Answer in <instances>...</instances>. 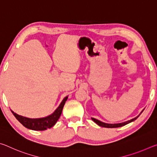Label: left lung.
Masks as SVG:
<instances>
[{
    "mask_svg": "<svg viewBox=\"0 0 157 157\" xmlns=\"http://www.w3.org/2000/svg\"><path fill=\"white\" fill-rule=\"evenodd\" d=\"M144 110V109H143ZM143 110L141 111V113L143 111ZM140 114L138 116H136V118H133L132 119V120L130 121H127L126 122H124V123H116V124H109V123H103V122L100 121H98L97 120V119L95 118H91L92 121H94L95 123H96L97 124H98V125L100 126V127H107V128H116V127H122V126H124L125 125V124H128L129 123H131V122L132 121H134L136 119H137L138 117H139L140 116Z\"/></svg>",
    "mask_w": 157,
    "mask_h": 157,
    "instance_id": "1",
    "label": "left lung"
}]
</instances>
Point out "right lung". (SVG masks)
Returning a JSON list of instances; mask_svg holds the SVG:
<instances>
[{"label":"right lung","mask_w":157,"mask_h":157,"mask_svg":"<svg viewBox=\"0 0 157 157\" xmlns=\"http://www.w3.org/2000/svg\"><path fill=\"white\" fill-rule=\"evenodd\" d=\"M68 99V96L65 97L61 102L59 107L53 112L51 115L41 118H29L26 117L18 115L12 111V113L14 114L15 118L23 124L26 128L35 130V131H43L47 129L51 128L57 123L58 119L62 114V109L66 101Z\"/></svg>","instance_id":"obj_1"}]
</instances>
